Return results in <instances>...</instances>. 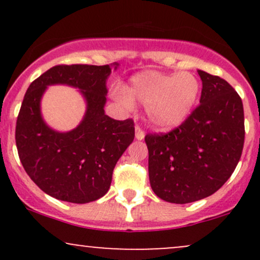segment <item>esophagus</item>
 <instances>
[{"label":"esophagus","mask_w":260,"mask_h":260,"mask_svg":"<svg viewBox=\"0 0 260 260\" xmlns=\"http://www.w3.org/2000/svg\"><path fill=\"white\" fill-rule=\"evenodd\" d=\"M144 137H145L144 131H143L139 126H136V138L138 140H143L144 139Z\"/></svg>","instance_id":"obj_1"}]
</instances>
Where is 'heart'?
Segmentation results:
<instances>
[{
  "instance_id": "1",
  "label": "heart",
  "mask_w": 260,
  "mask_h": 260,
  "mask_svg": "<svg viewBox=\"0 0 260 260\" xmlns=\"http://www.w3.org/2000/svg\"><path fill=\"white\" fill-rule=\"evenodd\" d=\"M199 94L201 82L196 74H165L155 71L136 74L126 90L116 91V96L124 105L132 106L133 100L144 104L149 120L162 129L183 123L194 109Z\"/></svg>"
}]
</instances>
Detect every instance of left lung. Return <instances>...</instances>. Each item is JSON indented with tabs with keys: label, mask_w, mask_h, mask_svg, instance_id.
Here are the masks:
<instances>
[{
	"label": "left lung",
	"mask_w": 260,
	"mask_h": 260,
	"mask_svg": "<svg viewBox=\"0 0 260 260\" xmlns=\"http://www.w3.org/2000/svg\"><path fill=\"white\" fill-rule=\"evenodd\" d=\"M201 105L181 126L147 134L149 180L162 201L186 204L214 194L235 171L244 143L240 95L225 79L198 71Z\"/></svg>",
	"instance_id": "8db88e82"
}]
</instances>
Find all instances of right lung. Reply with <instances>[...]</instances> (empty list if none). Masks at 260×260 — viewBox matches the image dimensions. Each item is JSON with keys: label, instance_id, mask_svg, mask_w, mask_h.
Returning <instances> with one entry per match:
<instances>
[{"label": "right lung", "instance_id": "right-lung-1", "mask_svg": "<svg viewBox=\"0 0 260 260\" xmlns=\"http://www.w3.org/2000/svg\"><path fill=\"white\" fill-rule=\"evenodd\" d=\"M118 63L59 64L29 85L16 126L20 162L46 194L63 202H94L107 193L112 172L134 139L132 118L117 121L105 115L106 80ZM80 89L87 103L85 117L70 133H57L44 123L40 101L49 85Z\"/></svg>", "mask_w": 260, "mask_h": 260}]
</instances>
